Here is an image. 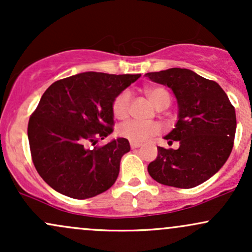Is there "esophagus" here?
<instances>
[{"mask_svg": "<svg viewBox=\"0 0 252 252\" xmlns=\"http://www.w3.org/2000/svg\"><path fill=\"white\" fill-rule=\"evenodd\" d=\"M130 147H131V149H136V148H138V147H141V144L136 143V142H130Z\"/></svg>", "mask_w": 252, "mask_h": 252, "instance_id": "obj_1", "label": "esophagus"}]
</instances>
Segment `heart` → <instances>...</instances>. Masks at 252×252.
<instances>
[{"label": "heart", "mask_w": 252, "mask_h": 252, "mask_svg": "<svg viewBox=\"0 0 252 252\" xmlns=\"http://www.w3.org/2000/svg\"><path fill=\"white\" fill-rule=\"evenodd\" d=\"M147 96L156 108H161L164 104H169L170 97L167 90L158 86H149L146 89ZM131 94L128 90L120 92L112 102V114L117 120H124L128 116ZM118 135L131 142H144L150 137L160 132V126L153 122H140V121H128L118 126Z\"/></svg>", "instance_id": "heart-1"}]
</instances>
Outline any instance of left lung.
I'll use <instances>...</instances> for the list:
<instances>
[{
    "label": "left lung",
    "instance_id": "8db88e82",
    "mask_svg": "<svg viewBox=\"0 0 252 252\" xmlns=\"http://www.w3.org/2000/svg\"><path fill=\"white\" fill-rule=\"evenodd\" d=\"M152 82L172 89L178 100V122L164 136L178 149L158 147L148 173L155 181L192 189L213 176L226 162L236 134V111L219 84L187 68L147 73Z\"/></svg>",
    "mask_w": 252,
    "mask_h": 252
}]
</instances>
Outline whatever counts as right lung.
Wrapping results in <instances>:
<instances>
[{"label":"right lung","mask_w":252,"mask_h":252,"mask_svg":"<svg viewBox=\"0 0 252 252\" xmlns=\"http://www.w3.org/2000/svg\"><path fill=\"white\" fill-rule=\"evenodd\" d=\"M141 74L84 72L54 82L28 122L32 160L53 189L88 199L116 181L129 141L120 137L97 146L112 132V102Z\"/></svg>","instance_id":"add662e5"}]
</instances>
